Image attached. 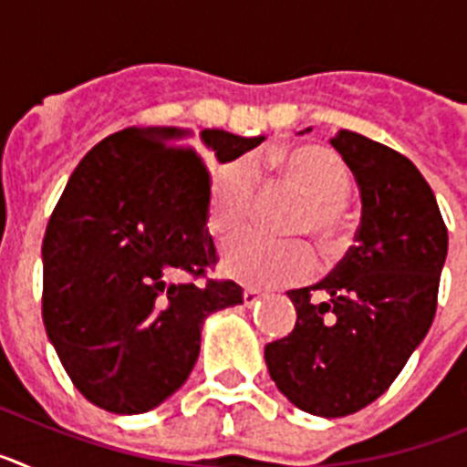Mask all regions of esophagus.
<instances>
[{
  "mask_svg": "<svg viewBox=\"0 0 467 467\" xmlns=\"http://www.w3.org/2000/svg\"><path fill=\"white\" fill-rule=\"evenodd\" d=\"M262 292L259 290H253V287H245V290H243V304H245V306H253V304H257L259 299H262Z\"/></svg>",
  "mask_w": 467,
  "mask_h": 467,
  "instance_id": "34e87169",
  "label": "esophagus"
}]
</instances>
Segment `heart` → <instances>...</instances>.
Wrapping results in <instances>:
<instances>
[{"label":"heart","instance_id":"heart-1","mask_svg":"<svg viewBox=\"0 0 467 467\" xmlns=\"http://www.w3.org/2000/svg\"><path fill=\"white\" fill-rule=\"evenodd\" d=\"M257 168L278 172L280 180L306 198L299 229L311 231L325 247H337L348 226L344 201L353 175L344 159L325 144H301L290 151H269L257 161H229L214 171L208 189V226L214 236H234L250 222L257 193ZM222 266L231 278L250 287H285L316 274L313 247L301 238H269L243 234L224 245Z\"/></svg>","mask_w":467,"mask_h":467}]
</instances>
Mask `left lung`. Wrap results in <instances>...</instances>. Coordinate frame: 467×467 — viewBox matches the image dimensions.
<instances>
[{
  "instance_id": "1",
  "label": "left lung",
  "mask_w": 467,
  "mask_h": 467,
  "mask_svg": "<svg viewBox=\"0 0 467 467\" xmlns=\"http://www.w3.org/2000/svg\"><path fill=\"white\" fill-rule=\"evenodd\" d=\"M329 142L360 184L356 245L327 278L287 292L296 325L266 344L264 358L292 404L337 419L381 398L428 334L449 236L435 193L407 156L353 130Z\"/></svg>"
}]
</instances>
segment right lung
<instances>
[{
    "mask_svg": "<svg viewBox=\"0 0 467 467\" xmlns=\"http://www.w3.org/2000/svg\"><path fill=\"white\" fill-rule=\"evenodd\" d=\"M264 138L203 130L226 163ZM210 171L192 135L130 126L98 142L48 220L41 316L81 395L111 414L154 410L187 381L210 313L243 304L208 222ZM182 275L180 281H172Z\"/></svg>",
    "mask_w": 467,
    "mask_h": 467,
    "instance_id": "add662e5",
    "label": "right lung"
}]
</instances>
